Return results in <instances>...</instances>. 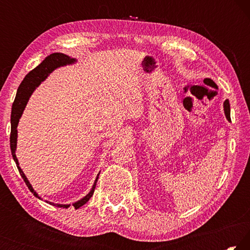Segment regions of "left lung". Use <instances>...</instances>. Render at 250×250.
<instances>
[{
  "instance_id": "1",
  "label": "left lung",
  "mask_w": 250,
  "mask_h": 250,
  "mask_svg": "<svg viewBox=\"0 0 250 250\" xmlns=\"http://www.w3.org/2000/svg\"><path fill=\"white\" fill-rule=\"evenodd\" d=\"M224 112H225V116L228 121H230V104L228 99L224 101Z\"/></svg>"
}]
</instances>
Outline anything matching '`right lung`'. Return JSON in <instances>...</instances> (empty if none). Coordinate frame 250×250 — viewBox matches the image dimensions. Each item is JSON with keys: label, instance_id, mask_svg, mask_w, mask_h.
I'll list each match as a JSON object with an SVG mask.
<instances>
[{"label": "right lung", "instance_id": "obj_1", "mask_svg": "<svg viewBox=\"0 0 250 250\" xmlns=\"http://www.w3.org/2000/svg\"><path fill=\"white\" fill-rule=\"evenodd\" d=\"M77 61H76L75 58H71L68 56V55H65L62 53L50 54L49 56L46 57L39 66L35 67V68L29 71V73L25 76L23 82L20 84L18 92H16V97H15V100L13 103V107H12L11 135H10V145H11L12 156H13V159L16 163V167H18V168H19L20 174L23 177V180L25 182V184L27 185L28 189L37 198H40V200H42V197L39 196V194L34 191L32 184L29 183V181L27 180L26 175L24 174L22 168L20 167L19 160H18V158H16L15 151H16V146H18V125H19L20 118L22 117L24 109H25V107H26L27 101L29 99V97H31V95L33 94V91L35 90L36 88L39 87L40 84L48 77V75L50 73H53L55 69L59 68V67L66 66V65H73ZM98 176H99V174L97 175L95 183H94V185H92L90 192L88 193L86 196H83L82 200L73 203V206L76 209L79 208V207H82L83 205L86 204V203L90 200V197L92 196V194H94V192H95L96 183H97V181H98ZM46 202L49 203V204H52V205L57 206V207H62V208H68V207L70 206V204H55V203L48 202V201H46Z\"/></svg>", "mask_w": 250, "mask_h": 250}]
</instances>
